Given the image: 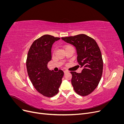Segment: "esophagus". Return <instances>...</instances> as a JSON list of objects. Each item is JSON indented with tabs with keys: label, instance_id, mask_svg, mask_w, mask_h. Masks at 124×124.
<instances>
[{
	"label": "esophagus",
	"instance_id": "1",
	"mask_svg": "<svg viewBox=\"0 0 124 124\" xmlns=\"http://www.w3.org/2000/svg\"><path fill=\"white\" fill-rule=\"evenodd\" d=\"M63 72H64V73H65V74H66V73L68 72V71H67V70H65L64 71H63Z\"/></svg>",
	"mask_w": 124,
	"mask_h": 124
}]
</instances>
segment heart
I'll return each mask as SVG.
<instances>
[{
  "instance_id": "heart-1",
  "label": "heart",
  "mask_w": 124,
  "mask_h": 124,
  "mask_svg": "<svg viewBox=\"0 0 124 124\" xmlns=\"http://www.w3.org/2000/svg\"><path fill=\"white\" fill-rule=\"evenodd\" d=\"M70 47H71V46H64V47H63V48H64V50H65V49H66V48Z\"/></svg>"
}]
</instances>
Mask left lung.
Listing matches in <instances>:
<instances>
[{"instance_id":"left-lung-1","label":"left lung","mask_w":124,"mask_h":124,"mask_svg":"<svg viewBox=\"0 0 124 124\" xmlns=\"http://www.w3.org/2000/svg\"><path fill=\"white\" fill-rule=\"evenodd\" d=\"M62 39L76 47L77 61L83 68L80 73L70 72L74 91L80 96H87L97 87L102 76L103 61L100 48L94 39L84 34Z\"/></svg>"}]
</instances>
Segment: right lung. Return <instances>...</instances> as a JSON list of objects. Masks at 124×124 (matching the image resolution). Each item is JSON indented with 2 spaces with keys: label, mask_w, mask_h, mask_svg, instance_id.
Listing matches in <instances>:
<instances>
[{
  "label": "right lung",
  "mask_w": 124,
  "mask_h": 124,
  "mask_svg": "<svg viewBox=\"0 0 124 124\" xmlns=\"http://www.w3.org/2000/svg\"><path fill=\"white\" fill-rule=\"evenodd\" d=\"M60 39L48 35L41 36L32 43L27 54L26 67L30 80L37 91L47 97L58 93L63 76L61 70L53 72L47 68L52 45Z\"/></svg>",
  "instance_id": "right-lung-1"
}]
</instances>
